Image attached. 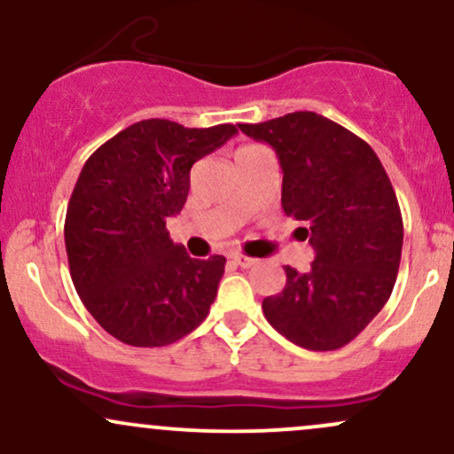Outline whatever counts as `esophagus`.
<instances>
[{
    "label": "esophagus",
    "mask_w": 454,
    "mask_h": 454,
    "mask_svg": "<svg viewBox=\"0 0 454 454\" xmlns=\"http://www.w3.org/2000/svg\"><path fill=\"white\" fill-rule=\"evenodd\" d=\"M231 258H232L234 262H237L241 269H249V267H254V264H256V258L243 256V254H237V252L231 254Z\"/></svg>",
    "instance_id": "34e87169"
}]
</instances>
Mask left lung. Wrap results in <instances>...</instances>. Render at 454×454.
Returning <instances> with one entry per match:
<instances>
[{"mask_svg":"<svg viewBox=\"0 0 454 454\" xmlns=\"http://www.w3.org/2000/svg\"><path fill=\"white\" fill-rule=\"evenodd\" d=\"M278 153L281 207L303 222L316 260L307 273L284 267L286 286L262 301L286 340L326 352L350 343L393 293L403 245L397 196L376 151L311 111L239 123Z\"/></svg>","mask_w":454,"mask_h":454,"instance_id":"8db88e82","label":"left lung"}]
</instances>
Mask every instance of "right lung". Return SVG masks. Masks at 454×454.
Segmentation results:
<instances>
[{"label":"right lung","instance_id":"obj_1","mask_svg":"<svg viewBox=\"0 0 454 454\" xmlns=\"http://www.w3.org/2000/svg\"><path fill=\"white\" fill-rule=\"evenodd\" d=\"M234 132L145 119L82 166L66 213L67 264L82 305L114 340L168 346L209 314L226 258H190L166 220L184 209L194 161Z\"/></svg>","mask_w":454,"mask_h":454}]
</instances>
